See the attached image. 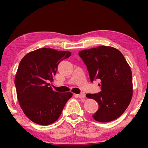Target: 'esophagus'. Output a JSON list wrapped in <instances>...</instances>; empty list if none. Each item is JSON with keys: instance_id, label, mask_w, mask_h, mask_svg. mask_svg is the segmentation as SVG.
I'll use <instances>...</instances> for the list:
<instances>
[{"instance_id": "1", "label": "esophagus", "mask_w": 148, "mask_h": 148, "mask_svg": "<svg viewBox=\"0 0 148 148\" xmlns=\"http://www.w3.org/2000/svg\"><path fill=\"white\" fill-rule=\"evenodd\" d=\"M77 97H79L80 99H84L86 97V94L85 93H80L79 95H77Z\"/></svg>"}]
</instances>
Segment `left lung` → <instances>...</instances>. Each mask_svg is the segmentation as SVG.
I'll return each instance as SVG.
<instances>
[{"mask_svg": "<svg viewBox=\"0 0 148 148\" xmlns=\"http://www.w3.org/2000/svg\"><path fill=\"white\" fill-rule=\"evenodd\" d=\"M78 55L86 65L91 82H101V92L86 95L99 104L93 118L104 123L121 116L132 96V72L124 56L118 49L109 46L85 49Z\"/></svg>", "mask_w": 148, "mask_h": 148, "instance_id": "left-lung-1", "label": "left lung"}]
</instances>
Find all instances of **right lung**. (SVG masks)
I'll return each instance as SVG.
<instances>
[{
  "instance_id": "right-lung-1",
  "label": "right lung",
  "mask_w": 148,
  "mask_h": 148,
  "mask_svg": "<svg viewBox=\"0 0 148 148\" xmlns=\"http://www.w3.org/2000/svg\"><path fill=\"white\" fill-rule=\"evenodd\" d=\"M70 51L41 48L27 53L19 64L15 77L17 97L24 114L32 121L47 125L57 121L72 93L54 91L53 81L60 62Z\"/></svg>"
}]
</instances>
